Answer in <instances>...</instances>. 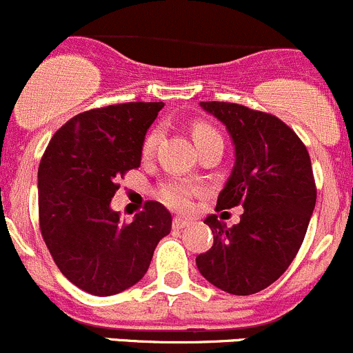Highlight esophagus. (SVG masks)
<instances>
[{"mask_svg": "<svg viewBox=\"0 0 353 353\" xmlns=\"http://www.w3.org/2000/svg\"><path fill=\"white\" fill-rule=\"evenodd\" d=\"M190 219H185V218H175L173 219V228L176 230H181V228H187V226H190Z\"/></svg>", "mask_w": 353, "mask_h": 353, "instance_id": "1", "label": "esophagus"}]
</instances>
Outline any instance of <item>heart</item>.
I'll return each instance as SVG.
<instances>
[{"label":"heart","instance_id":"1","mask_svg":"<svg viewBox=\"0 0 353 353\" xmlns=\"http://www.w3.org/2000/svg\"><path fill=\"white\" fill-rule=\"evenodd\" d=\"M218 135V132L212 130L208 125H195L194 130H192V137H194V142L205 141L209 137H214ZM159 137H161V132L152 130L151 134L148 135L144 142V154H151L154 151L156 144L159 142ZM199 192L197 187L187 183V181H170L165 187L161 188V199L170 205V208L178 209V211H187L192 205V197Z\"/></svg>","mask_w":353,"mask_h":353}]
</instances>
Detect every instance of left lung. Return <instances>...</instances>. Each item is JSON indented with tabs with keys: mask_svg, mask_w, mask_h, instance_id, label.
Segmentation results:
<instances>
[{
	"mask_svg": "<svg viewBox=\"0 0 353 353\" xmlns=\"http://www.w3.org/2000/svg\"><path fill=\"white\" fill-rule=\"evenodd\" d=\"M218 118L235 148V163L216 209L242 204L239 225L216 214L204 219L212 247L195 257L209 283L233 295H252L278 280L299 252L314 205L309 152L280 118L233 103H199Z\"/></svg>",
	"mask_w": 353,
	"mask_h": 353,
	"instance_id": "obj_1",
	"label": "left lung"
}]
</instances>
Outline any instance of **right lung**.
Here are the masks:
<instances>
[{
    "label": "right lung",
    "mask_w": 353,
    "mask_h": 353,
    "mask_svg": "<svg viewBox=\"0 0 353 353\" xmlns=\"http://www.w3.org/2000/svg\"><path fill=\"white\" fill-rule=\"evenodd\" d=\"M165 103H127L80 113L53 135L37 172L41 233L66 280L97 296L144 278L172 214L149 201L130 223L111 209L117 180L141 166L149 127Z\"/></svg>",
    "instance_id": "add662e5"
}]
</instances>
